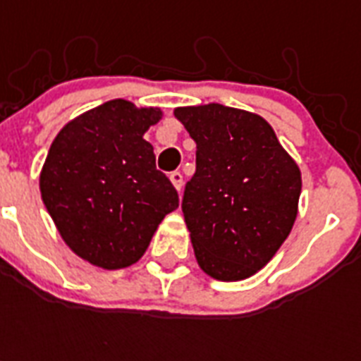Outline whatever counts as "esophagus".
Masks as SVG:
<instances>
[{"label":"esophagus","mask_w":361,"mask_h":361,"mask_svg":"<svg viewBox=\"0 0 361 361\" xmlns=\"http://www.w3.org/2000/svg\"><path fill=\"white\" fill-rule=\"evenodd\" d=\"M170 181H172V185H174L176 191L180 192L181 187H183V176H181V172H172V174H170Z\"/></svg>","instance_id":"esophagus-1"}]
</instances>
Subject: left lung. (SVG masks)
Segmentation results:
<instances>
[{
    "instance_id": "obj_1",
    "label": "left lung",
    "mask_w": 361,
    "mask_h": 361,
    "mask_svg": "<svg viewBox=\"0 0 361 361\" xmlns=\"http://www.w3.org/2000/svg\"><path fill=\"white\" fill-rule=\"evenodd\" d=\"M197 142V172L183 195L195 257L217 281L262 269L298 215L302 172L262 116L209 103L174 109Z\"/></svg>"
}]
</instances>
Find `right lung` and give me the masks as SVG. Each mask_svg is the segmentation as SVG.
Returning a JSON list of instances; mask_svg holds the SVG:
<instances>
[{"label": "right lung", "instance_id": "right-lung-1", "mask_svg": "<svg viewBox=\"0 0 361 361\" xmlns=\"http://www.w3.org/2000/svg\"><path fill=\"white\" fill-rule=\"evenodd\" d=\"M161 120L157 106L114 99L65 123L48 149L39 176L42 202L65 245L95 268L138 262L180 204L144 140Z\"/></svg>", "mask_w": 361, "mask_h": 361}]
</instances>
